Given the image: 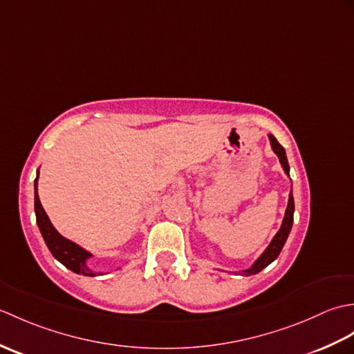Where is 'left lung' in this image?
Masks as SVG:
<instances>
[{
	"label": "left lung",
	"mask_w": 354,
	"mask_h": 354,
	"mask_svg": "<svg viewBox=\"0 0 354 354\" xmlns=\"http://www.w3.org/2000/svg\"><path fill=\"white\" fill-rule=\"evenodd\" d=\"M269 141H270V146H272V150L277 153L278 160L281 162V167L286 171V175L289 176V162H288V158H286V150L284 147L280 145V142L277 141V138L274 135H269ZM293 212H295V205H293V196H292V190L289 193V202H288V208H286V213H284V219L281 223V228L278 230L277 234L274 236L272 242L269 243V246L265 250L260 257L254 261V265L251 268H248L245 270H242V275H255L259 274L261 269H265L268 265H270L278 255H280L283 246L286 243V240L289 237V232L292 230V223H293Z\"/></svg>",
	"instance_id": "8db88e82"
}]
</instances>
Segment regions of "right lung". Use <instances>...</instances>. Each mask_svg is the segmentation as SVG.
<instances>
[{
    "instance_id": "add662e5",
    "label": "right lung",
    "mask_w": 354,
    "mask_h": 354,
    "mask_svg": "<svg viewBox=\"0 0 354 354\" xmlns=\"http://www.w3.org/2000/svg\"><path fill=\"white\" fill-rule=\"evenodd\" d=\"M37 178H39V170H37V175L35 179V213H36V223L39 227L41 234L47 243L50 252L53 257L62 263L65 268L80 275L86 277H95L102 275V272H94L93 269H89L86 265V260L93 257L91 252L85 251L84 248L76 245L71 240L65 239L57 232V230L53 227L47 213L44 212L42 204L39 201V194H37Z\"/></svg>"
}]
</instances>
